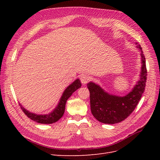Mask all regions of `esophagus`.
<instances>
[{
  "label": "esophagus",
  "mask_w": 160,
  "mask_h": 160,
  "mask_svg": "<svg viewBox=\"0 0 160 160\" xmlns=\"http://www.w3.org/2000/svg\"><path fill=\"white\" fill-rule=\"evenodd\" d=\"M80 79H81V83L83 85H85L86 83H88V82L90 80V77L87 74H83L81 75Z\"/></svg>",
  "instance_id": "obj_1"
}]
</instances>
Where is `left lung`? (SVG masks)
<instances>
[{
	"mask_svg": "<svg viewBox=\"0 0 160 160\" xmlns=\"http://www.w3.org/2000/svg\"><path fill=\"white\" fill-rule=\"evenodd\" d=\"M136 45L141 51L142 70L139 80L128 95L123 97L111 95L93 82L88 83L91 113L101 123L114 124L122 122L133 112L142 98L146 87L147 69L141 45L137 42Z\"/></svg>",
	"mask_w": 160,
	"mask_h": 160,
	"instance_id": "8db88e82",
	"label": "left lung"
}]
</instances>
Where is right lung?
I'll return each mask as SVG.
<instances>
[{"label": "right lung", "mask_w": 160, "mask_h": 160, "mask_svg": "<svg viewBox=\"0 0 160 160\" xmlns=\"http://www.w3.org/2000/svg\"><path fill=\"white\" fill-rule=\"evenodd\" d=\"M81 87V83L79 79H77L74 82H72V83L67 87L64 91L57 107L52 112L49 113V114L38 115L31 113L30 111H28L24 108H22V105L20 104L21 109L28 118L35 121V122L37 123L43 124H51L52 123H55L57 122L59 119H60L62 117V115H63L67 99L70 98L72 93H73V92L80 88Z\"/></svg>", "instance_id": "right-lung-1"}]
</instances>
